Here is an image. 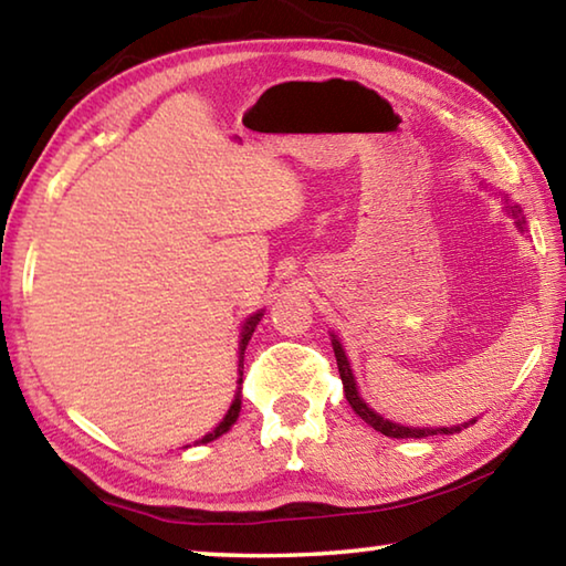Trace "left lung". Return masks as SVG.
<instances>
[{
	"instance_id": "obj_1",
	"label": "left lung",
	"mask_w": 566,
	"mask_h": 566,
	"mask_svg": "<svg viewBox=\"0 0 566 566\" xmlns=\"http://www.w3.org/2000/svg\"><path fill=\"white\" fill-rule=\"evenodd\" d=\"M514 212H520V209H514ZM332 347H334V357H337L339 377H342V385H344V397H347L352 409L357 411V415H359L364 421H367L369 427H375L377 432H381L385 437H395V439H421V437H434V434H454V432H462V427H447V429H411V427H401V424H395V421H387L385 417H379L377 411H371L367 405H364V399L359 397L357 387H354V377H352L347 354H344L342 344H339L337 339H332ZM464 427H467V424H464Z\"/></svg>"
}]
</instances>
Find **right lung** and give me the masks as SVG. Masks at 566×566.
Returning a JSON list of instances; mask_svg holds the SVG:
<instances>
[{
    "label": "right lung",
    "mask_w": 566,
    "mask_h": 566,
    "mask_svg": "<svg viewBox=\"0 0 566 566\" xmlns=\"http://www.w3.org/2000/svg\"><path fill=\"white\" fill-rule=\"evenodd\" d=\"M260 317H262V314H254V317L247 322V327H244V332H242V344H239V377H242V369H244V349H247V342L252 339V332H254V327H256V322H260ZM239 385H242V379H239ZM239 409H242V399H239V391H237V397H234V401H232V407H229V411H227V417H224L222 424H219L212 434H207V437L199 439V442L207 444V442H212V439H217V437H222L224 432H229V427H232L234 421H237V417H239Z\"/></svg>",
    "instance_id": "add662e5"
}]
</instances>
